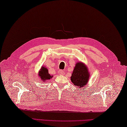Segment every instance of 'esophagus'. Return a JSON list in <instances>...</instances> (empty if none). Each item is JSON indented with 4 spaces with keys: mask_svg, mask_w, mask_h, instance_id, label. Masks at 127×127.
I'll return each instance as SVG.
<instances>
[{
    "mask_svg": "<svg viewBox=\"0 0 127 127\" xmlns=\"http://www.w3.org/2000/svg\"><path fill=\"white\" fill-rule=\"evenodd\" d=\"M58 73L60 75H64V71L62 70H59L58 71Z\"/></svg>",
    "mask_w": 127,
    "mask_h": 127,
    "instance_id": "1",
    "label": "esophagus"
}]
</instances>
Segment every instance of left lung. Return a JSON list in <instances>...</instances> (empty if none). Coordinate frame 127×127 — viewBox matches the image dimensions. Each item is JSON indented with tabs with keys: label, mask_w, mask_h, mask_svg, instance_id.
<instances>
[{
	"label": "left lung",
	"mask_w": 127,
	"mask_h": 127,
	"mask_svg": "<svg viewBox=\"0 0 127 127\" xmlns=\"http://www.w3.org/2000/svg\"><path fill=\"white\" fill-rule=\"evenodd\" d=\"M90 76L87 67L82 62H79L75 64L70 79L75 86L81 88L87 84Z\"/></svg>",
	"instance_id": "1"
}]
</instances>
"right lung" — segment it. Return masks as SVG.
<instances>
[{
	"instance_id": "1",
	"label": "right lung",
	"mask_w": 127,
	"mask_h": 127,
	"mask_svg": "<svg viewBox=\"0 0 127 127\" xmlns=\"http://www.w3.org/2000/svg\"><path fill=\"white\" fill-rule=\"evenodd\" d=\"M39 76L41 78L43 82H45L46 80H50L53 77L52 75H50V74L48 73V69L43 66L39 72Z\"/></svg>"
}]
</instances>
